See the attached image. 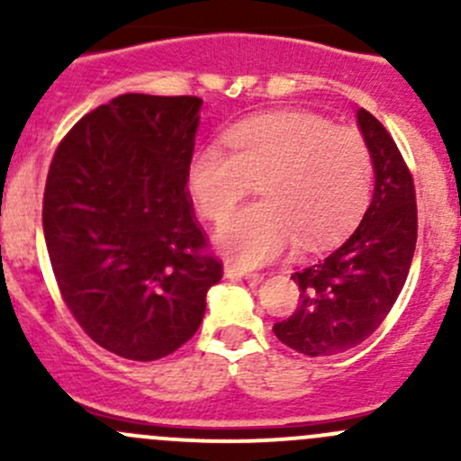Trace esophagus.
Listing matches in <instances>:
<instances>
[{"label":"esophagus","mask_w":461,"mask_h":461,"mask_svg":"<svg viewBox=\"0 0 461 461\" xmlns=\"http://www.w3.org/2000/svg\"><path fill=\"white\" fill-rule=\"evenodd\" d=\"M222 272H225L227 278H245V281H249L252 285H258V283L263 281V276H260V274H252V272H248V269H240L231 263H225Z\"/></svg>","instance_id":"1"}]
</instances>
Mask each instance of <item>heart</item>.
<instances>
[{"mask_svg":"<svg viewBox=\"0 0 461 461\" xmlns=\"http://www.w3.org/2000/svg\"><path fill=\"white\" fill-rule=\"evenodd\" d=\"M204 142L187 162V185L209 221H221L258 180L261 201L218 225L216 248L239 267L267 265L294 248L319 249L361 216L373 187V156L357 129L314 113L258 115Z\"/></svg>","mask_w":461,"mask_h":461,"instance_id":"obj_1","label":"heart"}]
</instances>
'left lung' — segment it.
<instances>
[{
	"label": "left lung",
	"mask_w": 461,
	"mask_h": 461,
	"mask_svg": "<svg viewBox=\"0 0 461 461\" xmlns=\"http://www.w3.org/2000/svg\"><path fill=\"white\" fill-rule=\"evenodd\" d=\"M375 169V194L359 227L314 265L292 274L301 303L274 323L278 341L308 357H330L364 343L388 317L406 283L417 243L412 176L384 124L357 111Z\"/></svg>",
	"instance_id": "obj_1"
}]
</instances>
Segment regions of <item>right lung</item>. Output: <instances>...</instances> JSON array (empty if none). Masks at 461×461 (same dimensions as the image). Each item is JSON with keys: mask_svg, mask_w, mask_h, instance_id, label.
I'll return each instance as SVG.
<instances>
[{"mask_svg": "<svg viewBox=\"0 0 461 461\" xmlns=\"http://www.w3.org/2000/svg\"><path fill=\"white\" fill-rule=\"evenodd\" d=\"M201 106L124 93L86 113L50 162L41 222L55 281L88 337L124 359L187 343L222 276L187 192Z\"/></svg>", "mask_w": 461, "mask_h": 461, "instance_id": "add662e5", "label": "right lung"}]
</instances>
